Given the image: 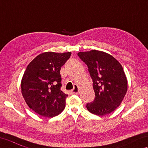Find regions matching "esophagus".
I'll use <instances>...</instances> for the list:
<instances>
[{"mask_svg": "<svg viewBox=\"0 0 148 148\" xmlns=\"http://www.w3.org/2000/svg\"><path fill=\"white\" fill-rule=\"evenodd\" d=\"M71 92L73 94H77L78 93V87L77 85H75L73 89L71 90Z\"/></svg>", "mask_w": 148, "mask_h": 148, "instance_id": "esophagus-1", "label": "esophagus"}]
</instances>
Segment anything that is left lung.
I'll return each instance as SVG.
<instances>
[{"label":"left lung","instance_id":"left-lung-1","mask_svg":"<svg viewBox=\"0 0 148 148\" xmlns=\"http://www.w3.org/2000/svg\"><path fill=\"white\" fill-rule=\"evenodd\" d=\"M78 56L87 64L93 82L94 100L88 111L98 116L110 114L119 106L127 90V80L120 63L106 52L92 50Z\"/></svg>","mask_w":148,"mask_h":148}]
</instances>
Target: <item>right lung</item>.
<instances>
[{"label":"right lung","instance_id":"add662e5","mask_svg":"<svg viewBox=\"0 0 148 148\" xmlns=\"http://www.w3.org/2000/svg\"><path fill=\"white\" fill-rule=\"evenodd\" d=\"M71 53L46 52L30 62L23 76L21 93L29 108L40 116L54 117L63 111L68 95L61 90L60 70Z\"/></svg>","mask_w":148,"mask_h":148}]
</instances>
